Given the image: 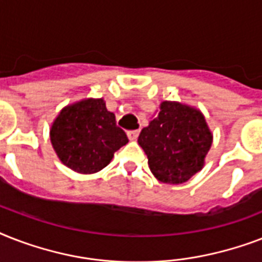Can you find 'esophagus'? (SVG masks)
Here are the masks:
<instances>
[{
	"instance_id": "esophagus-1",
	"label": "esophagus",
	"mask_w": 262,
	"mask_h": 262,
	"mask_svg": "<svg viewBox=\"0 0 262 262\" xmlns=\"http://www.w3.org/2000/svg\"><path fill=\"white\" fill-rule=\"evenodd\" d=\"M139 135H140V130H129V132H127V137H129V140H132V141L137 140Z\"/></svg>"
}]
</instances>
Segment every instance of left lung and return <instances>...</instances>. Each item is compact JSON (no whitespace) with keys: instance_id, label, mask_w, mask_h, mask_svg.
Returning a JSON list of instances; mask_svg holds the SVG:
<instances>
[{"instance_id":"1","label":"left lung","mask_w":262,"mask_h":262,"mask_svg":"<svg viewBox=\"0 0 262 262\" xmlns=\"http://www.w3.org/2000/svg\"><path fill=\"white\" fill-rule=\"evenodd\" d=\"M152 174L164 183L186 182L204 166L212 135L204 115L175 102L160 104L158 117L139 136Z\"/></svg>"}]
</instances>
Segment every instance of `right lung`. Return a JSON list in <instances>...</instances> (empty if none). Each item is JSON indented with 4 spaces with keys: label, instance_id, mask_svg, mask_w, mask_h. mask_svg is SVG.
<instances>
[{
    "label": "right lung",
    "instance_id": "add662e5",
    "mask_svg": "<svg viewBox=\"0 0 262 262\" xmlns=\"http://www.w3.org/2000/svg\"><path fill=\"white\" fill-rule=\"evenodd\" d=\"M50 139L61 162L81 174L100 171L129 141L103 99L65 107L51 126Z\"/></svg>",
    "mask_w": 262,
    "mask_h": 262
}]
</instances>
